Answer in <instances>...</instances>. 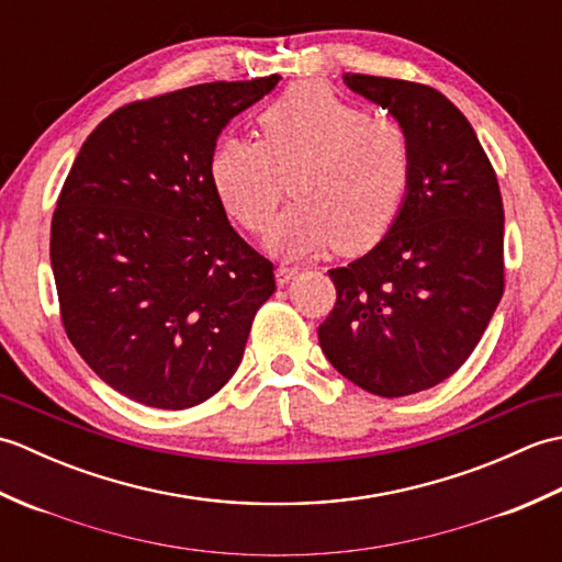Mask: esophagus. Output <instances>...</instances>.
Returning <instances> with one entry per match:
<instances>
[{
    "instance_id": "esophagus-1",
    "label": "esophagus",
    "mask_w": 562,
    "mask_h": 562,
    "mask_svg": "<svg viewBox=\"0 0 562 562\" xmlns=\"http://www.w3.org/2000/svg\"><path fill=\"white\" fill-rule=\"evenodd\" d=\"M296 272H300V268L296 266H280L278 270H274V278H278V284H288Z\"/></svg>"
}]
</instances>
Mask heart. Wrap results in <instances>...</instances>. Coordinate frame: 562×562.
<instances>
[{
    "label": "heart",
    "mask_w": 562,
    "mask_h": 562,
    "mask_svg": "<svg viewBox=\"0 0 562 562\" xmlns=\"http://www.w3.org/2000/svg\"><path fill=\"white\" fill-rule=\"evenodd\" d=\"M262 142L226 135L210 159L224 210L248 232H262L292 176L294 202L268 229L280 256L336 246L372 248L396 222L411 183V137L384 115L340 99L316 81L296 83L260 113Z\"/></svg>",
    "instance_id": "1"
}]
</instances>
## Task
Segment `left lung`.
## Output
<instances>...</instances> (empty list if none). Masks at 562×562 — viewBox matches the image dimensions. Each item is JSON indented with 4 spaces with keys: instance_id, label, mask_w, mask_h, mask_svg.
Masks as SVG:
<instances>
[{
    "instance_id": "8db88e82",
    "label": "left lung",
    "mask_w": 562,
    "mask_h": 562,
    "mask_svg": "<svg viewBox=\"0 0 562 562\" xmlns=\"http://www.w3.org/2000/svg\"><path fill=\"white\" fill-rule=\"evenodd\" d=\"M411 137V183L381 241L328 270L336 306L321 350L374 396L437 386L469 360L505 292V210L471 123L445 93L403 79L345 75Z\"/></svg>"
}]
</instances>
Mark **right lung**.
<instances>
[{"mask_svg":"<svg viewBox=\"0 0 562 562\" xmlns=\"http://www.w3.org/2000/svg\"><path fill=\"white\" fill-rule=\"evenodd\" d=\"M278 81L127 103L87 137L59 190L50 262L67 338L105 384L149 408L214 396L274 292V266L226 220L210 159L226 123Z\"/></svg>","mask_w":562,"mask_h":562,"instance_id":"obj_1","label":"right lung"}]
</instances>
